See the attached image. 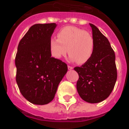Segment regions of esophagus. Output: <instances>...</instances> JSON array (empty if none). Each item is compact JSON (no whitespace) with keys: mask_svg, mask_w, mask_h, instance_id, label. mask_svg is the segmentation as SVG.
<instances>
[{"mask_svg":"<svg viewBox=\"0 0 129 129\" xmlns=\"http://www.w3.org/2000/svg\"><path fill=\"white\" fill-rule=\"evenodd\" d=\"M68 68L69 70H73V67L70 66H68Z\"/></svg>","mask_w":129,"mask_h":129,"instance_id":"obj_1","label":"esophagus"}]
</instances>
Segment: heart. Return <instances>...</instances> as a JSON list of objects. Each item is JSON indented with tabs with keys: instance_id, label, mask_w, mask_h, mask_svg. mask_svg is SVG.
<instances>
[{
	"instance_id": "b5f03b06",
	"label": "heart",
	"mask_w": 129,
	"mask_h": 129,
	"mask_svg": "<svg viewBox=\"0 0 129 129\" xmlns=\"http://www.w3.org/2000/svg\"><path fill=\"white\" fill-rule=\"evenodd\" d=\"M57 37L49 41L51 53L55 58H61L68 52L70 60L83 64L92 57L95 41L90 32L79 27L67 26L57 32Z\"/></svg>"
}]
</instances>
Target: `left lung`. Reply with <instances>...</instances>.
Here are the masks:
<instances>
[{
    "instance_id": "8db88e82",
    "label": "left lung",
    "mask_w": 129,
    "mask_h": 129,
    "mask_svg": "<svg viewBox=\"0 0 129 129\" xmlns=\"http://www.w3.org/2000/svg\"><path fill=\"white\" fill-rule=\"evenodd\" d=\"M95 41L90 59L74 70L79 75L76 88L82 99L89 103H98L112 92L117 78L115 53L108 39L90 23Z\"/></svg>"
}]
</instances>
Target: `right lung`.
I'll use <instances>...</instances> for the list:
<instances>
[{
	"mask_svg": "<svg viewBox=\"0 0 129 129\" xmlns=\"http://www.w3.org/2000/svg\"><path fill=\"white\" fill-rule=\"evenodd\" d=\"M56 26H31L18 45L16 81L21 94L32 104L44 105L52 101L68 71L66 63L51 57L49 41Z\"/></svg>",
	"mask_w": 129,
	"mask_h": 129,
	"instance_id": "add662e5",
	"label": "right lung"
}]
</instances>
